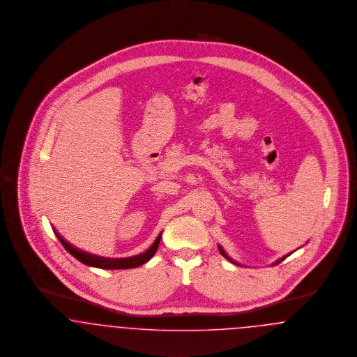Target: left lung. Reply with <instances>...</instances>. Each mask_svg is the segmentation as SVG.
Returning a JSON list of instances; mask_svg holds the SVG:
<instances>
[{"label": "left lung", "mask_w": 357, "mask_h": 357, "mask_svg": "<svg viewBox=\"0 0 357 357\" xmlns=\"http://www.w3.org/2000/svg\"><path fill=\"white\" fill-rule=\"evenodd\" d=\"M218 250H220V253H221V255H222V256H224V257H225V259H227V260H229V261H231V263L236 264V265H240V266H243V265H241V264H238V263H237V261H234V260H233V259H231V257H229V256H228V255H227V252H225V250H224V249H222V247H221V245H218ZM289 255H291V253H289ZM289 255H285V256H282V257H281V259H279V260H278V261H276V263H273V264H272V265H278V264L281 263V261H282V260H285V259H287V257H288V256H289Z\"/></svg>", "instance_id": "1"}]
</instances>
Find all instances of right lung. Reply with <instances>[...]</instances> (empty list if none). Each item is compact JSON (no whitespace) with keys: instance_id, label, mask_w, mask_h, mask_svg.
<instances>
[{"instance_id":"1","label":"right lung","mask_w":357,"mask_h":357,"mask_svg":"<svg viewBox=\"0 0 357 357\" xmlns=\"http://www.w3.org/2000/svg\"><path fill=\"white\" fill-rule=\"evenodd\" d=\"M53 232L56 233L57 238L60 240L63 248L66 249L73 257H76L78 261H81L88 266H94V268H101V269H129V268H137L139 265L149 261L153 256H155V250L158 248L160 240H161V233L157 236L155 243L151 245V248L146 249L145 252L132 256V257H124V259H110V257H101V256H96L92 253H88L85 250L76 248L75 245L69 244L60 233L56 229H53Z\"/></svg>"}]
</instances>
